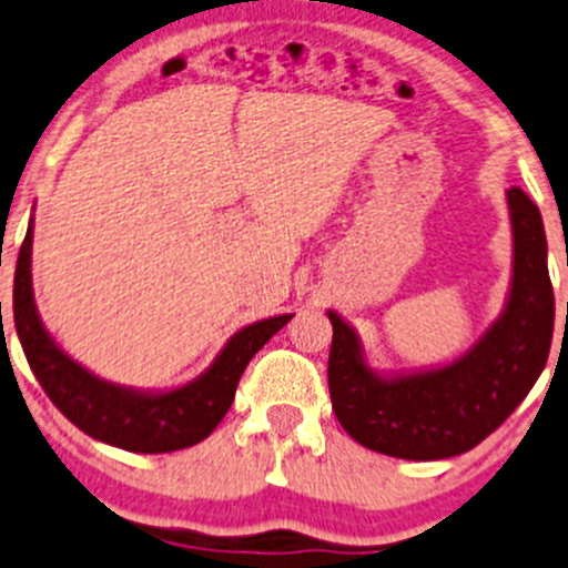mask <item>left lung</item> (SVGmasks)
Wrapping results in <instances>:
<instances>
[{
  "label": "left lung",
  "mask_w": 568,
  "mask_h": 568,
  "mask_svg": "<svg viewBox=\"0 0 568 568\" xmlns=\"http://www.w3.org/2000/svg\"><path fill=\"white\" fill-rule=\"evenodd\" d=\"M511 217V283L504 310L455 362L405 373L369 367L354 326L332 321L329 394L339 425L367 449L403 459L463 455L511 416L550 356L555 296L539 206L506 190Z\"/></svg>",
  "instance_id": "left-lung-1"
}]
</instances>
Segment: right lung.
<instances>
[{
  "label": "right lung",
  "instance_id": "1",
  "mask_svg": "<svg viewBox=\"0 0 568 568\" xmlns=\"http://www.w3.org/2000/svg\"><path fill=\"white\" fill-rule=\"evenodd\" d=\"M32 223L16 264L13 318L34 378L51 403L89 438L139 455H165L201 444L229 414L244 367L294 313L242 326L201 375L174 389H133L100 378L64 354L48 334L32 291Z\"/></svg>",
  "mask_w": 568,
  "mask_h": 568
}]
</instances>
